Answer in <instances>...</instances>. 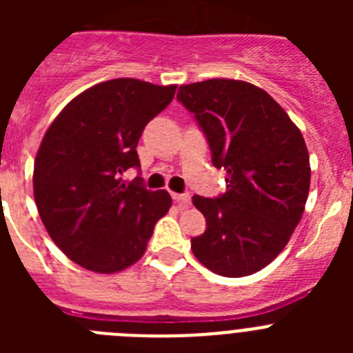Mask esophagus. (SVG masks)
<instances>
[{"label": "esophagus", "instance_id": "esophagus-1", "mask_svg": "<svg viewBox=\"0 0 353 353\" xmlns=\"http://www.w3.org/2000/svg\"><path fill=\"white\" fill-rule=\"evenodd\" d=\"M173 201L179 205L180 208H185V207H189V203H191V196L187 194V192L185 194H176V192H174Z\"/></svg>", "mask_w": 353, "mask_h": 353}]
</instances>
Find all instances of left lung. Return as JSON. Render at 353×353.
Wrapping results in <instances>:
<instances>
[{"label":"left lung","mask_w":353,"mask_h":353,"mask_svg":"<svg viewBox=\"0 0 353 353\" xmlns=\"http://www.w3.org/2000/svg\"><path fill=\"white\" fill-rule=\"evenodd\" d=\"M176 99L194 114L228 183L219 198H192L207 219L192 252L219 276H251L285 249L302 217L311 182L304 138L269 93L245 81L183 84Z\"/></svg>","instance_id":"8db88e82"}]
</instances>
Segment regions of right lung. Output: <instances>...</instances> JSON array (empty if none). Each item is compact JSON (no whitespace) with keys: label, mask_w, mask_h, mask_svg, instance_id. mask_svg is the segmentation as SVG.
Returning <instances> with one entry per match:
<instances>
[{"label":"right lung","mask_w":353,"mask_h":353,"mask_svg":"<svg viewBox=\"0 0 353 353\" xmlns=\"http://www.w3.org/2000/svg\"><path fill=\"white\" fill-rule=\"evenodd\" d=\"M176 86L120 77L72 99L40 143L33 194L58 248L86 270L114 274L145 254L154 226L171 207L166 191H148L139 168L143 129L173 101Z\"/></svg>","instance_id":"right-lung-1"}]
</instances>
